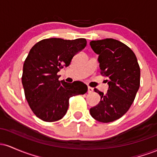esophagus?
<instances>
[{"label":"esophagus","mask_w":157,"mask_h":157,"mask_svg":"<svg viewBox=\"0 0 157 157\" xmlns=\"http://www.w3.org/2000/svg\"><path fill=\"white\" fill-rule=\"evenodd\" d=\"M93 91H94V89H92V88H91V87H88V93H89V94L92 93Z\"/></svg>","instance_id":"obj_1"}]
</instances>
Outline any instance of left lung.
Wrapping results in <instances>:
<instances>
[{"label":"left lung","instance_id":"1","mask_svg":"<svg viewBox=\"0 0 157 157\" xmlns=\"http://www.w3.org/2000/svg\"><path fill=\"white\" fill-rule=\"evenodd\" d=\"M90 46L99 55L100 74L108 77L109 89L100 94L99 104L90 109L94 119L101 122L118 120L128 111L140 85V68L134 52L123 43L112 38L92 40Z\"/></svg>","mask_w":157,"mask_h":157}]
</instances>
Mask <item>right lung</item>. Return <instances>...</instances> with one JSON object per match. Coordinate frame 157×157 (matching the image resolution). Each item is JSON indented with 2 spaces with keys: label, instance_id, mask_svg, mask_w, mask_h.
Listing matches in <instances>:
<instances>
[{
  "label": "right lung",
  "instance_id": "right-lung-1",
  "mask_svg": "<svg viewBox=\"0 0 157 157\" xmlns=\"http://www.w3.org/2000/svg\"><path fill=\"white\" fill-rule=\"evenodd\" d=\"M86 44L85 38H48L39 41L30 49L23 63L22 84L30 109L40 120H60L67 112L70 97L87 92V86L82 82L68 83L59 80L57 75Z\"/></svg>",
  "mask_w": 157,
  "mask_h": 157
}]
</instances>
